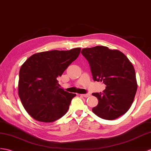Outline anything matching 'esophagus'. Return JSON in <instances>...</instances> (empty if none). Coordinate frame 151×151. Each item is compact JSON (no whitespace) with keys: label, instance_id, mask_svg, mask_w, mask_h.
Returning <instances> with one entry per match:
<instances>
[{"label":"esophagus","instance_id":"1","mask_svg":"<svg viewBox=\"0 0 151 151\" xmlns=\"http://www.w3.org/2000/svg\"><path fill=\"white\" fill-rule=\"evenodd\" d=\"M82 96L85 97V98H88V97H89L90 96V93H85V94H81Z\"/></svg>","mask_w":151,"mask_h":151}]
</instances>
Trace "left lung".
<instances>
[{
	"label": "left lung",
	"mask_w": 151,
	"mask_h": 151,
	"mask_svg": "<svg viewBox=\"0 0 151 151\" xmlns=\"http://www.w3.org/2000/svg\"><path fill=\"white\" fill-rule=\"evenodd\" d=\"M93 81L106 85L103 93H93L98 104L92 112L99 118L113 120L125 114L131 106L137 90L135 70L122 52L106 46L83 48Z\"/></svg>",
	"instance_id": "left-lung-1"
}]
</instances>
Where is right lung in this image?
Here are the masks:
<instances>
[{
  "mask_svg": "<svg viewBox=\"0 0 151 151\" xmlns=\"http://www.w3.org/2000/svg\"><path fill=\"white\" fill-rule=\"evenodd\" d=\"M81 48L35 53L20 69L19 96L25 110L37 121L50 123L68 111L76 93L59 88L58 78L79 56Z\"/></svg>",
  "mask_w": 151,
  "mask_h": 151,
  "instance_id": "1",
  "label": "right lung"
}]
</instances>
